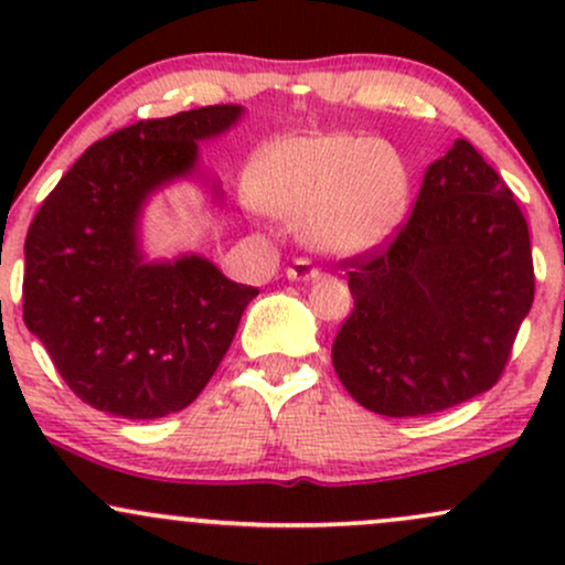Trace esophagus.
<instances>
[{"instance_id":"34e87169","label":"esophagus","mask_w":565,"mask_h":565,"mask_svg":"<svg viewBox=\"0 0 565 565\" xmlns=\"http://www.w3.org/2000/svg\"><path fill=\"white\" fill-rule=\"evenodd\" d=\"M321 274H319V268H313V263L310 260H295L287 268V278L289 281H316V278H319Z\"/></svg>"}]
</instances>
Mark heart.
<instances>
[{
  "mask_svg": "<svg viewBox=\"0 0 565 565\" xmlns=\"http://www.w3.org/2000/svg\"><path fill=\"white\" fill-rule=\"evenodd\" d=\"M244 196L255 210L300 217L310 249L332 257L364 255L393 236L412 196V174L398 148L348 132L276 138L244 170Z\"/></svg>",
  "mask_w": 565,
  "mask_h": 565,
  "instance_id": "obj_1",
  "label": "heart"
}]
</instances>
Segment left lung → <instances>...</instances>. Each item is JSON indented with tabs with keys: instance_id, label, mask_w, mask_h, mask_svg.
I'll return each instance as SVG.
<instances>
[{
	"instance_id": "obj_1",
	"label": "left lung",
	"mask_w": 565,
	"mask_h": 565,
	"mask_svg": "<svg viewBox=\"0 0 565 565\" xmlns=\"http://www.w3.org/2000/svg\"><path fill=\"white\" fill-rule=\"evenodd\" d=\"M353 313L332 364L361 406L425 417L497 385L534 302L529 225L468 140L427 167L387 246L342 263Z\"/></svg>"
}]
</instances>
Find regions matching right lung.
<instances>
[{"label":"right lung","instance_id":"add662e5","mask_svg":"<svg viewBox=\"0 0 565 565\" xmlns=\"http://www.w3.org/2000/svg\"><path fill=\"white\" fill-rule=\"evenodd\" d=\"M206 106L93 142L39 206L25 236L23 321L84 404L159 419L196 401L228 353L255 287L201 255L148 260L140 220L174 180L201 178L199 142L242 119ZM212 196L220 185L206 178Z\"/></svg>","mask_w":565,"mask_h":565}]
</instances>
